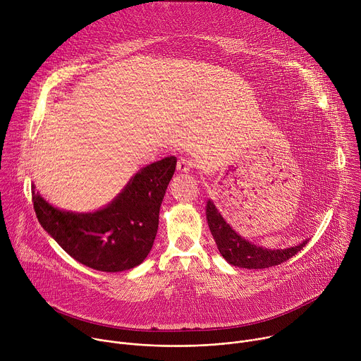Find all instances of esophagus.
I'll return each instance as SVG.
<instances>
[{"instance_id": "1", "label": "esophagus", "mask_w": 361, "mask_h": 361, "mask_svg": "<svg viewBox=\"0 0 361 361\" xmlns=\"http://www.w3.org/2000/svg\"><path fill=\"white\" fill-rule=\"evenodd\" d=\"M191 169H192V161H191L190 159L181 157V159L177 161V170H178L180 173H188Z\"/></svg>"}]
</instances>
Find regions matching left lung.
Masks as SVG:
<instances>
[{
    "instance_id": "1",
    "label": "left lung",
    "mask_w": 361,
    "mask_h": 361,
    "mask_svg": "<svg viewBox=\"0 0 361 361\" xmlns=\"http://www.w3.org/2000/svg\"><path fill=\"white\" fill-rule=\"evenodd\" d=\"M207 221L210 231L216 240V244L219 247V251L227 260V263L241 267V269H267L273 266H279L293 255H295L305 244L307 240H304L301 244L284 248V250H270L255 245L241 235H238L223 219V216L219 213L217 207L213 201H207Z\"/></svg>"
}]
</instances>
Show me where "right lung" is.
Returning a JSON list of instances; mask_svg holds the SVG:
<instances>
[{"instance_id": "right-lung-1", "label": "right lung", "mask_w": 361, "mask_h": 361, "mask_svg": "<svg viewBox=\"0 0 361 361\" xmlns=\"http://www.w3.org/2000/svg\"><path fill=\"white\" fill-rule=\"evenodd\" d=\"M177 159L141 169L124 190L94 213L56 209L32 185V202L42 228L81 264L106 273L130 270L148 255L159 230L161 201Z\"/></svg>"}]
</instances>
